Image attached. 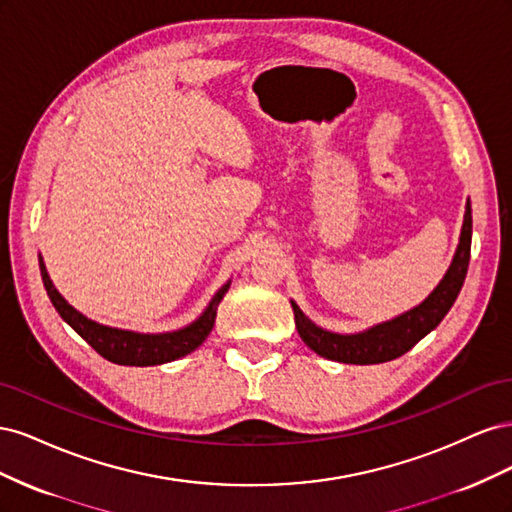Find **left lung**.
Returning <instances> with one entry per match:
<instances>
[{
	"label": "left lung",
	"mask_w": 512,
	"mask_h": 512,
	"mask_svg": "<svg viewBox=\"0 0 512 512\" xmlns=\"http://www.w3.org/2000/svg\"><path fill=\"white\" fill-rule=\"evenodd\" d=\"M470 245H472V207L470 198L466 200V213H463L459 245L451 260V267L446 269L440 284L429 292L425 301L408 312L399 314L386 322H378L359 333H335L318 327L309 320L303 309L290 299L294 324L303 342L316 354L329 361L348 363V365H374L393 361L397 356L406 354L412 346L431 333L453 307L457 294L463 286L470 262Z\"/></svg>",
	"instance_id": "obj_1"
}]
</instances>
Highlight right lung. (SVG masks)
Returning <instances> with one entry per match:
<instances>
[{"mask_svg": "<svg viewBox=\"0 0 512 512\" xmlns=\"http://www.w3.org/2000/svg\"><path fill=\"white\" fill-rule=\"evenodd\" d=\"M40 275H42L46 294H49L57 314L64 318L91 348H94L100 356H104L106 361L117 363V365H134V367L164 365L194 352L209 337L215 324V316H218V305L230 288V280H228L218 292L213 294V299L205 307V312L181 329L164 331V333H138L130 329L108 327V324H100L81 314L79 309H74L64 297H61L59 290L51 282L42 256H40Z\"/></svg>", "mask_w": 512, "mask_h": 512, "instance_id": "add662e5", "label": "right lung"}]
</instances>
